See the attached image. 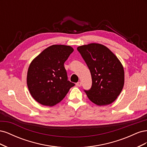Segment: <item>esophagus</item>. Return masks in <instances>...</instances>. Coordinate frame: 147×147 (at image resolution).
I'll return each instance as SVG.
<instances>
[{"label":"esophagus","instance_id":"esophagus-1","mask_svg":"<svg viewBox=\"0 0 147 147\" xmlns=\"http://www.w3.org/2000/svg\"><path fill=\"white\" fill-rule=\"evenodd\" d=\"M76 86H82V83L80 82H78V83H76Z\"/></svg>","mask_w":147,"mask_h":147}]
</instances>
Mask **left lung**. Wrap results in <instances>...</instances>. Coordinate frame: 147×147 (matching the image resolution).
I'll list each match as a JSON object with an SVG mask.
<instances>
[{"mask_svg": "<svg viewBox=\"0 0 147 147\" xmlns=\"http://www.w3.org/2000/svg\"><path fill=\"white\" fill-rule=\"evenodd\" d=\"M90 70L92 86L84 91L92 102L102 106L117 99L124 83L123 66L117 56L107 47L92 43L77 47Z\"/></svg>", "mask_w": 147, "mask_h": 147, "instance_id": "left-lung-1", "label": "left lung"}]
</instances>
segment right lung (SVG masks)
I'll list each match as a JSON object with an SVG mask.
<instances>
[{"label":"right lung","instance_id":"obj_1","mask_svg":"<svg viewBox=\"0 0 147 147\" xmlns=\"http://www.w3.org/2000/svg\"><path fill=\"white\" fill-rule=\"evenodd\" d=\"M73 51L70 46L53 45L31 61L27 74V85L30 95L39 104L55 105L75 85L67 80L64 66Z\"/></svg>","mask_w":147,"mask_h":147}]
</instances>
